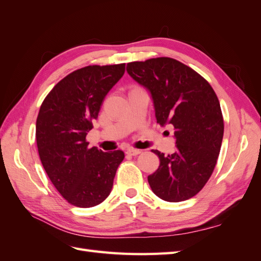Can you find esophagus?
<instances>
[{"instance_id": "esophagus-1", "label": "esophagus", "mask_w": 261, "mask_h": 261, "mask_svg": "<svg viewBox=\"0 0 261 261\" xmlns=\"http://www.w3.org/2000/svg\"><path fill=\"white\" fill-rule=\"evenodd\" d=\"M126 153L129 154V155L135 156V155L141 154V153H142V149H137V148H134V147H129V148L126 149Z\"/></svg>"}]
</instances>
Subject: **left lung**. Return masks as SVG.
Listing matches in <instances>:
<instances>
[{
	"instance_id": "8db88e82",
	"label": "left lung",
	"mask_w": 261,
	"mask_h": 261,
	"mask_svg": "<svg viewBox=\"0 0 261 261\" xmlns=\"http://www.w3.org/2000/svg\"><path fill=\"white\" fill-rule=\"evenodd\" d=\"M127 72L152 95L160 125L171 124L176 137L173 154L160 158L147 179L160 199L181 202L198 194L216 167L223 137V116L211 85L173 58L127 63Z\"/></svg>"
}]
</instances>
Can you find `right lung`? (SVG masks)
Returning a JSON list of instances; mask_svg holds the SVG:
<instances>
[{"label":"right lung","instance_id":"obj_1","mask_svg":"<svg viewBox=\"0 0 261 261\" xmlns=\"http://www.w3.org/2000/svg\"><path fill=\"white\" fill-rule=\"evenodd\" d=\"M125 63L87 66L61 79L44 98L37 118L40 160L52 184L68 203L100 204L109 195L125 154L88 147L92 128L107 92L123 77Z\"/></svg>","mask_w":261,"mask_h":261}]
</instances>
